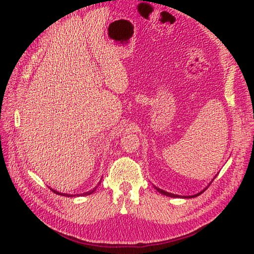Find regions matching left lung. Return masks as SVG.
<instances>
[{
    "instance_id": "left-lung-1",
    "label": "left lung",
    "mask_w": 254,
    "mask_h": 254,
    "mask_svg": "<svg viewBox=\"0 0 254 254\" xmlns=\"http://www.w3.org/2000/svg\"><path fill=\"white\" fill-rule=\"evenodd\" d=\"M210 183H212V182H210ZM154 187H155V186H154ZM155 189H156V190H157L159 193L164 194V195H166V196H170V197H181V198H192V197H196V196H198V195H199V194H202L205 190H206V188H205L204 190H202L201 192H198V193H196V194H194V195L181 196V195H177V194H174V193H169V192H167V191L161 190V189H159V188H157V187H155Z\"/></svg>"
}]
</instances>
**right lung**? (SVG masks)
Returning a JSON list of instances; mask_svg holds the SVG:
<instances>
[{"instance_id": "obj_1", "label": "right lung", "mask_w": 254, "mask_h": 254, "mask_svg": "<svg viewBox=\"0 0 254 254\" xmlns=\"http://www.w3.org/2000/svg\"><path fill=\"white\" fill-rule=\"evenodd\" d=\"M100 182H101V181H100ZM100 182L93 189V190H90V191H88V192H85V193H82V194H65V193H61V192H59V191L53 190V189H50V190H52V192H55L56 194H59V195H63V196H84V195H90L91 193H94V192L96 191V189L98 188V186L100 185Z\"/></svg>"}]
</instances>
